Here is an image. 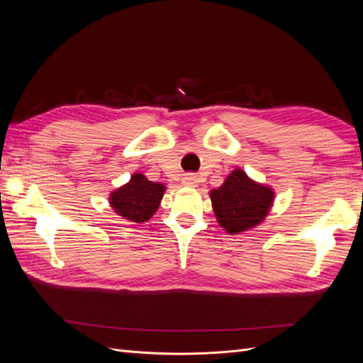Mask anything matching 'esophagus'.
<instances>
[{"mask_svg":"<svg viewBox=\"0 0 363 363\" xmlns=\"http://www.w3.org/2000/svg\"><path fill=\"white\" fill-rule=\"evenodd\" d=\"M199 182H200V177L196 174H186L182 179V183L184 186H188V188H195V186H199Z\"/></svg>","mask_w":363,"mask_h":363,"instance_id":"1","label":"esophagus"}]
</instances>
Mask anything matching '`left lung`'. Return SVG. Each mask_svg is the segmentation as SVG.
<instances>
[{"label":"left lung","instance_id":"left-lung-1","mask_svg":"<svg viewBox=\"0 0 363 363\" xmlns=\"http://www.w3.org/2000/svg\"><path fill=\"white\" fill-rule=\"evenodd\" d=\"M276 199V192L248 177L240 168L227 175L224 183L211 191V201L218 224L228 235H239L260 225Z\"/></svg>","mask_w":363,"mask_h":363}]
</instances>
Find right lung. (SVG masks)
I'll return each mask as SVG.
<instances>
[{
  "instance_id": "add662e5",
  "label": "right lung",
  "mask_w": 363,
  "mask_h": 363,
  "mask_svg": "<svg viewBox=\"0 0 363 363\" xmlns=\"http://www.w3.org/2000/svg\"><path fill=\"white\" fill-rule=\"evenodd\" d=\"M167 186L150 182L142 172H135L130 180L112 191L108 204L113 212L130 223H147L157 212Z\"/></svg>"
}]
</instances>
